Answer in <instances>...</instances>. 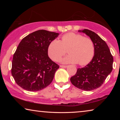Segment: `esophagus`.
Masks as SVG:
<instances>
[{
	"instance_id": "obj_1",
	"label": "esophagus",
	"mask_w": 120,
	"mask_h": 120,
	"mask_svg": "<svg viewBox=\"0 0 120 120\" xmlns=\"http://www.w3.org/2000/svg\"><path fill=\"white\" fill-rule=\"evenodd\" d=\"M68 67L67 65H60V68H66L67 67Z\"/></svg>"
}]
</instances>
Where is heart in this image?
<instances>
[{
    "mask_svg": "<svg viewBox=\"0 0 120 120\" xmlns=\"http://www.w3.org/2000/svg\"><path fill=\"white\" fill-rule=\"evenodd\" d=\"M67 49H68L69 55L60 60L63 64H87L94 55V46L92 40L89 38L74 33L64 34L60 40L52 41L48 46V55L52 60L58 61L66 53Z\"/></svg>",
    "mask_w": 120,
    "mask_h": 120,
    "instance_id": "obj_1",
    "label": "heart"
}]
</instances>
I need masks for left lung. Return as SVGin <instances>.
I'll use <instances>...</instances> for the list:
<instances>
[{"instance_id":"obj_1","label":"left lung","mask_w":120,"mask_h":120,"mask_svg":"<svg viewBox=\"0 0 120 120\" xmlns=\"http://www.w3.org/2000/svg\"><path fill=\"white\" fill-rule=\"evenodd\" d=\"M78 32L86 34L92 40L94 55L87 65L78 69L70 81L79 89L92 91L101 87L112 71L114 60L107 44L98 34L86 29Z\"/></svg>"}]
</instances>
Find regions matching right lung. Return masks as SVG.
<instances>
[{
  "label": "right lung",
  "mask_w": 120,
  "mask_h": 120,
  "mask_svg": "<svg viewBox=\"0 0 120 120\" xmlns=\"http://www.w3.org/2000/svg\"><path fill=\"white\" fill-rule=\"evenodd\" d=\"M59 33L39 30L21 40L15 52L11 74L17 84L28 91H38L52 82L59 65L48 56V46Z\"/></svg>",
  "instance_id": "1"
}]
</instances>
